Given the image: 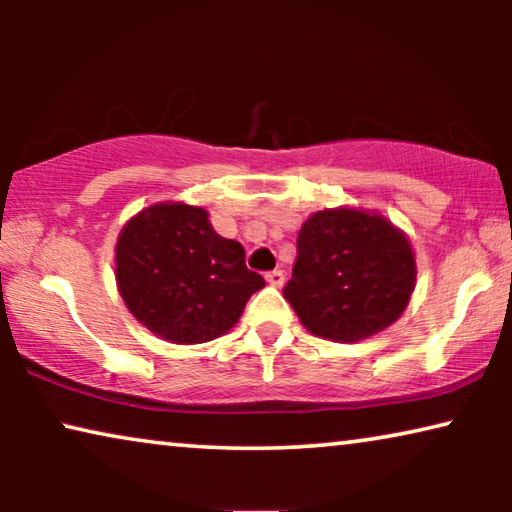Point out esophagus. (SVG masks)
<instances>
[{
  "label": "esophagus",
  "instance_id": "34e87169",
  "mask_svg": "<svg viewBox=\"0 0 512 512\" xmlns=\"http://www.w3.org/2000/svg\"><path fill=\"white\" fill-rule=\"evenodd\" d=\"M265 282L270 286H282L284 284V270H270L268 275H265Z\"/></svg>",
  "mask_w": 512,
  "mask_h": 512
}]
</instances>
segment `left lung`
Listing matches in <instances>:
<instances>
[{
    "mask_svg": "<svg viewBox=\"0 0 512 512\" xmlns=\"http://www.w3.org/2000/svg\"><path fill=\"white\" fill-rule=\"evenodd\" d=\"M284 286L307 331L356 342L401 317L415 289V256L401 230L359 209H324L303 223Z\"/></svg>",
    "mask_w": 512,
    "mask_h": 512,
    "instance_id": "8db88e82",
    "label": "left lung"
}]
</instances>
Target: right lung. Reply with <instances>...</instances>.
<instances>
[{
    "label": "right lung",
    "mask_w": 512,
    "mask_h": 512,
    "mask_svg": "<svg viewBox=\"0 0 512 512\" xmlns=\"http://www.w3.org/2000/svg\"><path fill=\"white\" fill-rule=\"evenodd\" d=\"M116 282L139 324L177 345L230 331L265 279L244 263L240 242L212 228L200 207L165 202L125 223Z\"/></svg>",
    "instance_id": "add662e5"
}]
</instances>
